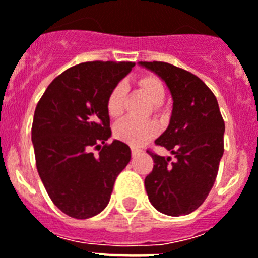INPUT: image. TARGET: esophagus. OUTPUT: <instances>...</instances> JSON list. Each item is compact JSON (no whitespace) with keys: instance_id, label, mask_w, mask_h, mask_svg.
<instances>
[{"instance_id":"obj_1","label":"esophagus","mask_w":258,"mask_h":258,"mask_svg":"<svg viewBox=\"0 0 258 258\" xmlns=\"http://www.w3.org/2000/svg\"><path fill=\"white\" fill-rule=\"evenodd\" d=\"M142 152V150L138 147H133V156H136V155H139Z\"/></svg>"}]
</instances>
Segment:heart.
<instances>
[{"mask_svg": "<svg viewBox=\"0 0 258 258\" xmlns=\"http://www.w3.org/2000/svg\"><path fill=\"white\" fill-rule=\"evenodd\" d=\"M138 85L154 106H160L164 102L165 87L158 77L144 75L138 81ZM124 93V85L118 83L112 87L108 94L106 107L112 118H118L122 115ZM158 124L152 120H136L133 118H125L115 125V136L123 142H127L131 146L139 147L151 138H154L158 134Z\"/></svg>", "mask_w": 258, "mask_h": 258, "instance_id": "obj_1", "label": "heart"}]
</instances>
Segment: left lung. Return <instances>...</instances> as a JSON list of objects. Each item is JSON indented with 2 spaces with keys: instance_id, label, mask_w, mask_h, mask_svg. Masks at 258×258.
<instances>
[{
  "instance_id": "left-lung-1",
  "label": "left lung",
  "mask_w": 258,
  "mask_h": 258,
  "mask_svg": "<svg viewBox=\"0 0 258 258\" xmlns=\"http://www.w3.org/2000/svg\"><path fill=\"white\" fill-rule=\"evenodd\" d=\"M154 71L172 95L169 124L155 144L175 156L147 151L154 168L144 185L151 204L168 216L188 215L212 189L224 154V124L216 96L202 79L165 62H139Z\"/></svg>"
}]
</instances>
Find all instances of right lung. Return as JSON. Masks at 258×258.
Wrapping results in <instances>:
<instances>
[{
  "mask_svg": "<svg viewBox=\"0 0 258 258\" xmlns=\"http://www.w3.org/2000/svg\"><path fill=\"white\" fill-rule=\"evenodd\" d=\"M134 66L111 60L73 66L50 83L35 107V164L51 202L68 216L89 219L102 212L131 159L125 143H106L111 136L106 102ZM93 147L99 155L91 152Z\"/></svg>",
  "mask_w": 258,
  "mask_h": 258,
  "instance_id": "obj_1",
  "label": "right lung"
}]
</instances>
